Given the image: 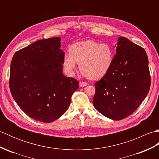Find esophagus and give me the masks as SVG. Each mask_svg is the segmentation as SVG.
<instances>
[{"label":"esophagus","mask_w":159,"mask_h":159,"mask_svg":"<svg viewBox=\"0 0 159 159\" xmlns=\"http://www.w3.org/2000/svg\"><path fill=\"white\" fill-rule=\"evenodd\" d=\"M79 85H80V87H85L87 85V83H85V82H83V81H80L79 83Z\"/></svg>","instance_id":"1"}]
</instances>
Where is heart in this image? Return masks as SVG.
I'll return each mask as SVG.
<instances>
[{
    "label": "heart",
    "mask_w": 159,
    "mask_h": 159,
    "mask_svg": "<svg viewBox=\"0 0 159 159\" xmlns=\"http://www.w3.org/2000/svg\"><path fill=\"white\" fill-rule=\"evenodd\" d=\"M69 52L63 58V67L69 76L74 75L78 63L83 76L100 79L109 72L114 59L111 46L92 40L74 43Z\"/></svg>",
    "instance_id": "1"
}]
</instances>
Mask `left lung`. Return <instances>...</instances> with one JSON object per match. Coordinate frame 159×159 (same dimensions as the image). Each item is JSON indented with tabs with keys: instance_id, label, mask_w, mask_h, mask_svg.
Here are the masks:
<instances>
[{
	"instance_id": "obj_1",
	"label": "left lung",
	"mask_w": 159,
	"mask_h": 159,
	"mask_svg": "<svg viewBox=\"0 0 159 159\" xmlns=\"http://www.w3.org/2000/svg\"><path fill=\"white\" fill-rule=\"evenodd\" d=\"M110 70L95 83L93 104L104 116L113 120L126 118L146 98L151 79L145 50L120 37Z\"/></svg>"
}]
</instances>
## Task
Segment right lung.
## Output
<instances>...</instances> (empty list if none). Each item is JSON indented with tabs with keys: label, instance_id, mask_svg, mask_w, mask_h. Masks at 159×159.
Returning <instances> with one entry per match:
<instances>
[{
	"label": "right lung",
	"instance_id": "add662e5",
	"mask_svg": "<svg viewBox=\"0 0 159 159\" xmlns=\"http://www.w3.org/2000/svg\"><path fill=\"white\" fill-rule=\"evenodd\" d=\"M59 37L36 41L13 57L9 87L16 102L32 119L49 123L68 109L78 80L63 75Z\"/></svg>",
	"mask_w": 159,
	"mask_h": 159
}]
</instances>
